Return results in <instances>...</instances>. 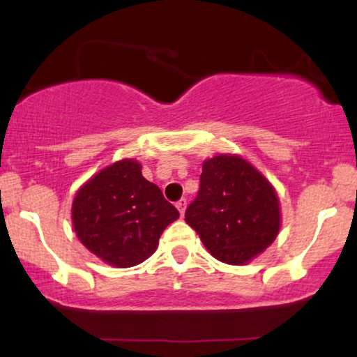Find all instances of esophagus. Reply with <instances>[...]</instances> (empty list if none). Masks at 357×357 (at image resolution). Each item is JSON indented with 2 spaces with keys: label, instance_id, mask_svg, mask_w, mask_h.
I'll return each mask as SVG.
<instances>
[{
  "label": "esophagus",
  "instance_id": "obj_1",
  "mask_svg": "<svg viewBox=\"0 0 357 357\" xmlns=\"http://www.w3.org/2000/svg\"><path fill=\"white\" fill-rule=\"evenodd\" d=\"M175 206H177V209L180 211V214H185V209H187V198H182V199H178L177 202V204H175Z\"/></svg>",
  "mask_w": 357,
  "mask_h": 357
}]
</instances>
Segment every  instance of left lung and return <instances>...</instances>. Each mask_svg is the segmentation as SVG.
I'll return each mask as SVG.
<instances>
[{
  "label": "left lung",
  "instance_id": "1",
  "mask_svg": "<svg viewBox=\"0 0 357 357\" xmlns=\"http://www.w3.org/2000/svg\"><path fill=\"white\" fill-rule=\"evenodd\" d=\"M185 221L214 258L243 265L278 236V195L247 160L216 155L203 164L198 195L188 204Z\"/></svg>",
  "mask_w": 357,
  "mask_h": 357
}]
</instances>
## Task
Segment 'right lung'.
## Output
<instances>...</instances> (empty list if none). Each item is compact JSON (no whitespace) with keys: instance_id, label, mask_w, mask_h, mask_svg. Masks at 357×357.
I'll return each instance as SVG.
<instances>
[{"instance_id":"1","label":"right lung","mask_w":357,"mask_h":357,"mask_svg":"<svg viewBox=\"0 0 357 357\" xmlns=\"http://www.w3.org/2000/svg\"><path fill=\"white\" fill-rule=\"evenodd\" d=\"M180 216L136 160L125 159L94 175L73 202L79 241L114 266L139 265L155 252L160 234Z\"/></svg>"}]
</instances>
